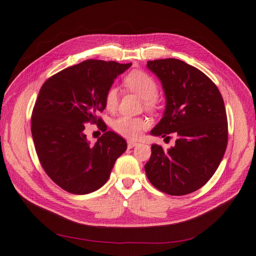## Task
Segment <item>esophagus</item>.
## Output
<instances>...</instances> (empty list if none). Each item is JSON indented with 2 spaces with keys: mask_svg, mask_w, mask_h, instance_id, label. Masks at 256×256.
<instances>
[{
  "mask_svg": "<svg viewBox=\"0 0 256 256\" xmlns=\"http://www.w3.org/2000/svg\"><path fill=\"white\" fill-rule=\"evenodd\" d=\"M138 142H135V140H128V148H133L135 146H138Z\"/></svg>",
  "mask_w": 256,
  "mask_h": 256,
  "instance_id": "34e87169",
  "label": "esophagus"
}]
</instances>
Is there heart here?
I'll use <instances>...</instances> for the list:
<instances>
[{"label": "heart", "instance_id": "heart-1", "mask_svg": "<svg viewBox=\"0 0 256 256\" xmlns=\"http://www.w3.org/2000/svg\"><path fill=\"white\" fill-rule=\"evenodd\" d=\"M123 84L130 92L144 100V108L148 111H156L159 106L158 101V84L152 76L144 70H135L130 72L123 80ZM118 88L111 86L104 94L106 108L114 111L118 106ZM112 128L116 133L128 138H138L148 128V121L140 116H120L112 123Z\"/></svg>", "mask_w": 256, "mask_h": 256}]
</instances>
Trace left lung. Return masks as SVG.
<instances>
[{
    "mask_svg": "<svg viewBox=\"0 0 256 256\" xmlns=\"http://www.w3.org/2000/svg\"><path fill=\"white\" fill-rule=\"evenodd\" d=\"M162 80L167 99L164 114L152 135L176 145L164 150L152 146L145 164L148 180L169 195H186L200 188L215 174L228 142V121L220 92L208 76L178 58L147 62Z\"/></svg>",
    "mask_w": 256,
    "mask_h": 256,
    "instance_id": "1",
    "label": "left lung"
}]
</instances>
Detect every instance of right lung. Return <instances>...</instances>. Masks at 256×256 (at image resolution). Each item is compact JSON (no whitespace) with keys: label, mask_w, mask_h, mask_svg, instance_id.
Listing matches in <instances>:
<instances>
[{"label":"right lung","mask_w":256,"mask_h":256,"mask_svg":"<svg viewBox=\"0 0 256 256\" xmlns=\"http://www.w3.org/2000/svg\"><path fill=\"white\" fill-rule=\"evenodd\" d=\"M132 63L86 60L48 78L32 114L36 152L46 174L72 194H88L108 181L116 160L126 150L120 135L106 130L104 94ZM86 122L105 133L90 146L84 133Z\"/></svg>","instance_id":"1"}]
</instances>
